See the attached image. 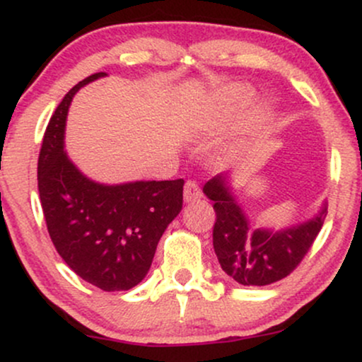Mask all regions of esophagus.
<instances>
[{
  "instance_id": "1",
  "label": "esophagus",
  "mask_w": 362,
  "mask_h": 362,
  "mask_svg": "<svg viewBox=\"0 0 362 362\" xmlns=\"http://www.w3.org/2000/svg\"><path fill=\"white\" fill-rule=\"evenodd\" d=\"M202 197V190L201 187H199L197 182L194 180H189L184 187V201L185 202H192V201H197V199Z\"/></svg>"
}]
</instances>
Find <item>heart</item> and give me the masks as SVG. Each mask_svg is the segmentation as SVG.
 I'll return each instance as SVG.
<instances>
[{"label":"heart","mask_w":362,"mask_h":362,"mask_svg":"<svg viewBox=\"0 0 362 362\" xmlns=\"http://www.w3.org/2000/svg\"><path fill=\"white\" fill-rule=\"evenodd\" d=\"M253 97V90L247 85H233L231 88L216 95L213 102L202 114L201 122L206 127H224L238 117ZM267 110H260V117H265Z\"/></svg>","instance_id":"b5f03b06"}]
</instances>
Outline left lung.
I'll return each instance as SVG.
<instances>
[{
	"mask_svg": "<svg viewBox=\"0 0 362 362\" xmlns=\"http://www.w3.org/2000/svg\"><path fill=\"white\" fill-rule=\"evenodd\" d=\"M202 190L214 201L216 257L223 271L243 286H267L289 276L308 253L327 216L323 204L308 221L279 231L265 230L253 226L245 216L226 173L211 178Z\"/></svg>",
	"mask_w": 362,
	"mask_h": 362,
	"instance_id": "1",
	"label": "left lung"
}]
</instances>
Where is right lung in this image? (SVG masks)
<instances>
[{
	"mask_svg": "<svg viewBox=\"0 0 362 362\" xmlns=\"http://www.w3.org/2000/svg\"><path fill=\"white\" fill-rule=\"evenodd\" d=\"M74 85L49 120L37 180L49 236L81 279L103 291H127L144 279L156 245L184 204V180L105 185L90 180L64 151L66 115L81 86Z\"/></svg>",
	"mask_w": 362,
	"mask_h": 362,
	"instance_id": "add662e5",
	"label": "right lung"
}]
</instances>
